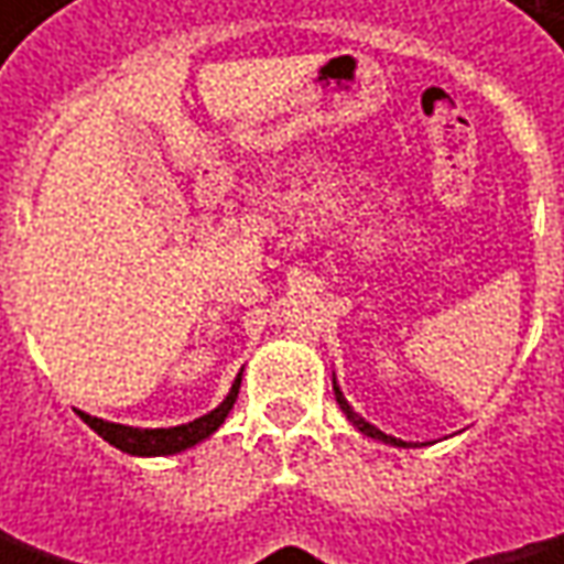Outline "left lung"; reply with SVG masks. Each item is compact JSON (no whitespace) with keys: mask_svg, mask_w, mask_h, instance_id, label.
I'll list each match as a JSON object with an SVG mask.
<instances>
[{"mask_svg":"<svg viewBox=\"0 0 564 564\" xmlns=\"http://www.w3.org/2000/svg\"><path fill=\"white\" fill-rule=\"evenodd\" d=\"M333 389H336V401H338V408H341V411H345V417H348V421L355 423V426H358L360 433H367V436H373V440H379V443L404 445V443H401V440H395V436H386V433H382V430H377V426H373V423H367V421H364V417H360L358 411H355V408H351V404H348V401H345V395H341V392H338V386H333Z\"/></svg>","mask_w":564,"mask_h":564,"instance_id":"obj_1","label":"left lung"}]
</instances>
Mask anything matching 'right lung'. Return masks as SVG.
<instances>
[{
	"instance_id": "1",
	"label": "right lung",
	"mask_w": 564,
	"mask_h": 564,
	"mask_svg": "<svg viewBox=\"0 0 564 564\" xmlns=\"http://www.w3.org/2000/svg\"><path fill=\"white\" fill-rule=\"evenodd\" d=\"M238 389H241V373H238L231 392H228L226 401L216 411H209V414L197 417V421L182 423V426H169V430H138V426L99 421V417H90V414H80V417H84L87 426H94L106 443L128 452V455H175V452H185L191 445H197L209 433H216L223 426L231 404L238 399Z\"/></svg>"
}]
</instances>
